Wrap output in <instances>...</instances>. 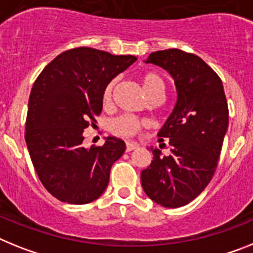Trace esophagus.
<instances>
[{
  "instance_id": "obj_1",
  "label": "esophagus",
  "mask_w": 253,
  "mask_h": 253,
  "mask_svg": "<svg viewBox=\"0 0 253 253\" xmlns=\"http://www.w3.org/2000/svg\"><path fill=\"white\" fill-rule=\"evenodd\" d=\"M137 148H139V146H138L137 143H130V142H128V143H126V146H125V150H126V152L134 151V150H137Z\"/></svg>"
}]
</instances>
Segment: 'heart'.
I'll return each mask as SVG.
<instances>
[{
    "label": "heart",
    "instance_id": "b5f03b06",
    "mask_svg": "<svg viewBox=\"0 0 253 253\" xmlns=\"http://www.w3.org/2000/svg\"><path fill=\"white\" fill-rule=\"evenodd\" d=\"M141 87L143 93L150 101H160L165 96L166 82L156 71H146L139 77ZM116 85V79H112L103 89L102 102L105 106H110L112 102V94ZM148 123L143 119H138L130 115H122L114 119L110 124V130L112 134L122 138H134L143 129L147 128Z\"/></svg>",
    "mask_w": 253,
    "mask_h": 253
}]
</instances>
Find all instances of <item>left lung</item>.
<instances>
[{"label":"left lung","instance_id":"left-lung-1","mask_svg":"<svg viewBox=\"0 0 253 253\" xmlns=\"http://www.w3.org/2000/svg\"><path fill=\"white\" fill-rule=\"evenodd\" d=\"M147 62L169 71L178 100L159 133L160 142L166 138L169 143L170 155L152 150V163L141 172L142 187L157 205L175 209L193 201L212 179L229 109L221 79L197 55L170 48L152 52Z\"/></svg>","mask_w":253,"mask_h":253}]
</instances>
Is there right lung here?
I'll list each match as a JSON object with an SVG mask.
<instances>
[{"mask_svg": "<svg viewBox=\"0 0 253 253\" xmlns=\"http://www.w3.org/2000/svg\"><path fill=\"white\" fill-rule=\"evenodd\" d=\"M137 60L89 47L60 53L38 75L32 88L25 142L43 187L71 205L97 200L109 184L112 164L125 143L109 137L103 146L84 148V129L102 111L103 89Z\"/></svg>", "mask_w": 253, "mask_h": 253, "instance_id": "right-lung-1", "label": "right lung"}]
</instances>
